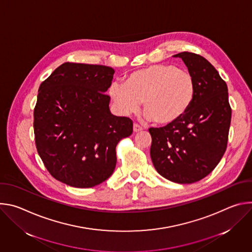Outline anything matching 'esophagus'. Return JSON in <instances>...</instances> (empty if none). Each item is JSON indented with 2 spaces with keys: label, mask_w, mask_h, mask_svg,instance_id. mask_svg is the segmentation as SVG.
<instances>
[{
  "label": "esophagus",
  "mask_w": 252,
  "mask_h": 252,
  "mask_svg": "<svg viewBox=\"0 0 252 252\" xmlns=\"http://www.w3.org/2000/svg\"><path fill=\"white\" fill-rule=\"evenodd\" d=\"M140 130H142V127L139 125H137V124H133V131L134 132H138Z\"/></svg>",
  "instance_id": "34e87169"
}]
</instances>
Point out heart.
Masks as SVG:
<instances>
[{"instance_id": "1", "label": "heart", "mask_w": 252, "mask_h": 252, "mask_svg": "<svg viewBox=\"0 0 252 252\" xmlns=\"http://www.w3.org/2000/svg\"><path fill=\"white\" fill-rule=\"evenodd\" d=\"M109 94L124 116L142 112L156 125H169L181 119L190 107L195 83L189 71L175 64L157 63L128 74L125 84L113 83Z\"/></svg>"}]
</instances>
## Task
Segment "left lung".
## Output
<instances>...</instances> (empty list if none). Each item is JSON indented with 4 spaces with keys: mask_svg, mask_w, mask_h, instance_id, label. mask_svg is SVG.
<instances>
[{
    "mask_svg": "<svg viewBox=\"0 0 252 252\" xmlns=\"http://www.w3.org/2000/svg\"><path fill=\"white\" fill-rule=\"evenodd\" d=\"M181 58L193 76V101L181 119L151 127V158L157 171L177 184H192L209 174L223 157L228 140L231 107L226 83L203 57L183 52Z\"/></svg>",
    "mask_w": 252,
    "mask_h": 252,
    "instance_id": "left-lung-1",
    "label": "left lung"
}]
</instances>
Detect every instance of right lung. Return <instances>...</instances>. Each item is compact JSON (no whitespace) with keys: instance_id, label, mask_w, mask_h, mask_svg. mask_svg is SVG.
I'll return each mask as SVG.
<instances>
[{"instance_id":"add662e5","label":"right lung","mask_w":252,"mask_h":252,"mask_svg":"<svg viewBox=\"0 0 252 252\" xmlns=\"http://www.w3.org/2000/svg\"><path fill=\"white\" fill-rule=\"evenodd\" d=\"M115 69L64 63L39 89L33 110L35 147L46 168L69 187L93 188L116 167L118 142L132 133V121L110 112Z\"/></svg>"}]
</instances>
